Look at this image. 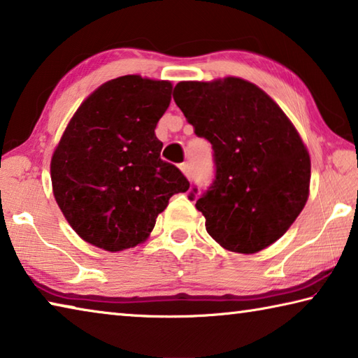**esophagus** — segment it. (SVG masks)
Returning <instances> with one entry per match:
<instances>
[{
  "mask_svg": "<svg viewBox=\"0 0 358 358\" xmlns=\"http://www.w3.org/2000/svg\"><path fill=\"white\" fill-rule=\"evenodd\" d=\"M180 171H182L185 176H187V178H189L190 179V176H192V166L189 165V163H180Z\"/></svg>",
  "mask_w": 358,
  "mask_h": 358,
  "instance_id": "obj_1",
  "label": "esophagus"
}]
</instances>
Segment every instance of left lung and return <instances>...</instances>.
Masks as SVG:
<instances>
[{"label": "left lung", "mask_w": 358, "mask_h": 358, "mask_svg": "<svg viewBox=\"0 0 358 358\" xmlns=\"http://www.w3.org/2000/svg\"><path fill=\"white\" fill-rule=\"evenodd\" d=\"M173 98L214 150V180L195 204L208 233L239 254L278 241L306 204L311 180L308 149L282 109L239 78L179 82Z\"/></svg>", "instance_id": "left-lung-1"}]
</instances>
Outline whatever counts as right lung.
<instances>
[{
    "label": "right lung",
    "mask_w": 358,
    "mask_h": 358,
    "mask_svg": "<svg viewBox=\"0 0 358 358\" xmlns=\"http://www.w3.org/2000/svg\"><path fill=\"white\" fill-rule=\"evenodd\" d=\"M168 80L122 76L80 104L50 162L57 204L84 241L109 252L148 239L157 215L190 182L160 158L155 127L171 101Z\"/></svg>",
    "instance_id": "right-lung-1"
}]
</instances>
